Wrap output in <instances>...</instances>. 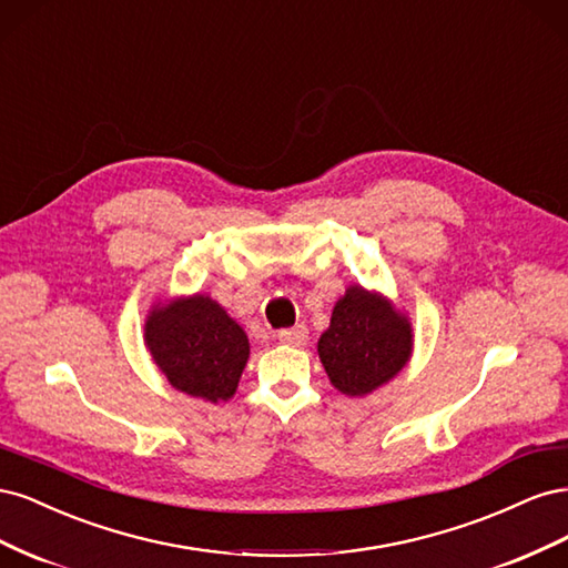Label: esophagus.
<instances>
[{
    "label": "esophagus",
    "instance_id": "esophagus-1",
    "mask_svg": "<svg viewBox=\"0 0 568 568\" xmlns=\"http://www.w3.org/2000/svg\"><path fill=\"white\" fill-rule=\"evenodd\" d=\"M280 343H284V346H303V343L307 341V326L305 324H296L291 326V329H282L277 334Z\"/></svg>",
    "mask_w": 568,
    "mask_h": 568
}]
</instances>
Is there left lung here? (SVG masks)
<instances>
[{"mask_svg":"<svg viewBox=\"0 0 568 568\" xmlns=\"http://www.w3.org/2000/svg\"><path fill=\"white\" fill-rule=\"evenodd\" d=\"M412 351V329L382 298L351 286L320 336L317 353L332 384L346 395H367L398 374Z\"/></svg>","mask_w":568,"mask_h":568,"instance_id":"left-lung-1","label":"left lung"}]
</instances>
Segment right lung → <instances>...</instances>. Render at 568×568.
<instances>
[{"label":"right lung","instance_id":"right-lung-1","mask_svg":"<svg viewBox=\"0 0 568 568\" xmlns=\"http://www.w3.org/2000/svg\"><path fill=\"white\" fill-rule=\"evenodd\" d=\"M146 346L168 382L203 400H227L248 359V338L222 307L194 296L146 320Z\"/></svg>","mask_w":568,"mask_h":568}]
</instances>
